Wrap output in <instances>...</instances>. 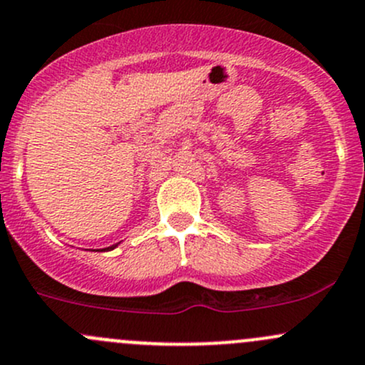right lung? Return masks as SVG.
<instances>
[{"label":"right lung","instance_id":"right-lung-1","mask_svg":"<svg viewBox=\"0 0 365 365\" xmlns=\"http://www.w3.org/2000/svg\"><path fill=\"white\" fill-rule=\"evenodd\" d=\"M118 245H120V243H115V245H112V247H108V248H103V252H110V250H113V248H117Z\"/></svg>","mask_w":365,"mask_h":365}]
</instances>
